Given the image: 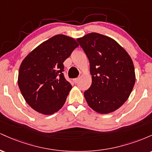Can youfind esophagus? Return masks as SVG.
Listing matches in <instances>:
<instances>
[{
  "label": "esophagus",
  "mask_w": 152,
  "mask_h": 152,
  "mask_svg": "<svg viewBox=\"0 0 152 152\" xmlns=\"http://www.w3.org/2000/svg\"><path fill=\"white\" fill-rule=\"evenodd\" d=\"M78 81H79V78H74V82L75 83H77Z\"/></svg>",
  "instance_id": "1"
}]
</instances>
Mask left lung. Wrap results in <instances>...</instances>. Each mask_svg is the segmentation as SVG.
<instances>
[{"label": "left lung", "instance_id": "left-lung-1", "mask_svg": "<svg viewBox=\"0 0 152 152\" xmlns=\"http://www.w3.org/2000/svg\"><path fill=\"white\" fill-rule=\"evenodd\" d=\"M90 64L92 83L83 93L88 106L99 114H109L124 104L136 76L133 61L118 43L97 33L77 38Z\"/></svg>", "mask_w": 152, "mask_h": 152}]
</instances>
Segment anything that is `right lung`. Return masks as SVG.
Here are the masks:
<instances>
[{
  "label": "right lung",
  "mask_w": 152,
  "mask_h": 152,
  "mask_svg": "<svg viewBox=\"0 0 152 152\" xmlns=\"http://www.w3.org/2000/svg\"><path fill=\"white\" fill-rule=\"evenodd\" d=\"M78 46L73 38L56 35L23 59L19 69L18 86L35 111L53 114L65 104L72 86L64 77L63 63Z\"/></svg>",
  "instance_id": "obj_1"
}]
</instances>
